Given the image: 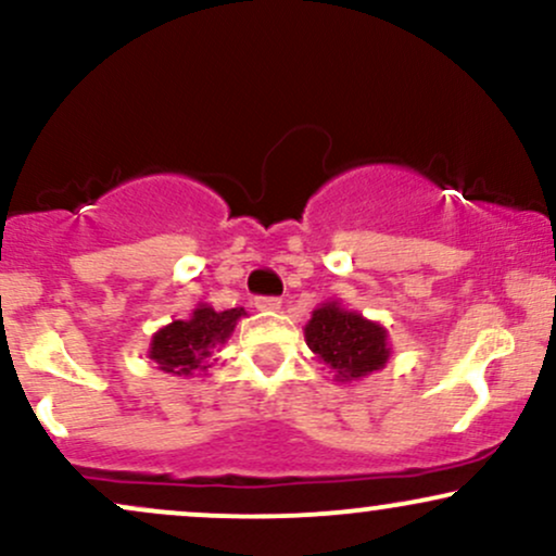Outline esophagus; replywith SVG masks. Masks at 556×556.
Listing matches in <instances>:
<instances>
[{
    "label": "esophagus",
    "instance_id": "esophagus-1",
    "mask_svg": "<svg viewBox=\"0 0 556 556\" xmlns=\"http://www.w3.org/2000/svg\"><path fill=\"white\" fill-rule=\"evenodd\" d=\"M253 305H256L258 311H277L279 305H282V298H274V295H258L253 300Z\"/></svg>",
    "mask_w": 556,
    "mask_h": 556
}]
</instances>
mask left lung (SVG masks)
<instances>
[{"label":"left lung","mask_w":556,"mask_h":556,"mask_svg":"<svg viewBox=\"0 0 556 556\" xmlns=\"http://www.w3.org/2000/svg\"><path fill=\"white\" fill-rule=\"evenodd\" d=\"M305 342L318 358L334 368L340 381L379 371L389 358L387 331L337 303L314 311L305 327Z\"/></svg>","instance_id":"left-lung-1"}]
</instances>
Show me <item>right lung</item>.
<instances>
[{
    "label": "right lung",
    "instance_id": "1",
    "mask_svg": "<svg viewBox=\"0 0 556 556\" xmlns=\"http://www.w3.org/2000/svg\"><path fill=\"white\" fill-rule=\"evenodd\" d=\"M242 314H245L242 308L214 311L201 305L188 321H172L169 327L156 331L151 342V358L159 363L162 371L175 376L206 371V361L212 358L214 348L225 344Z\"/></svg>",
    "mask_w": 556,
    "mask_h": 556
}]
</instances>
